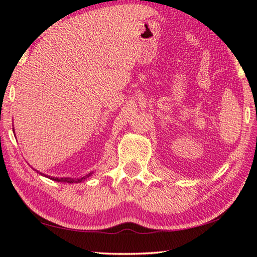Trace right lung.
I'll return each mask as SVG.
<instances>
[{
  "mask_svg": "<svg viewBox=\"0 0 257 257\" xmlns=\"http://www.w3.org/2000/svg\"><path fill=\"white\" fill-rule=\"evenodd\" d=\"M92 175H93V172H90V173H88V175H86L84 177L77 178V179H76V178H75V179H73V178H54V177H47V178H50V179L54 180V181H58V182H69V184H75V182L85 181L87 178H89Z\"/></svg>",
  "mask_w": 257,
  "mask_h": 257,
  "instance_id": "right-lung-1",
  "label": "right lung"
}]
</instances>
